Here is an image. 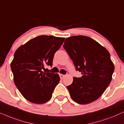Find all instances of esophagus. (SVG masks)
<instances>
[{
  "mask_svg": "<svg viewBox=\"0 0 124 124\" xmlns=\"http://www.w3.org/2000/svg\"><path fill=\"white\" fill-rule=\"evenodd\" d=\"M65 75L62 74H59V77H60V78H61V79H63V78H64V77H65Z\"/></svg>",
  "mask_w": 124,
  "mask_h": 124,
  "instance_id": "34e87169",
  "label": "esophagus"
}]
</instances>
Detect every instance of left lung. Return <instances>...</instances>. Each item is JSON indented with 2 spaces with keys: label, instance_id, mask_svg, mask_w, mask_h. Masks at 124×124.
Returning <instances> with one entry per match:
<instances>
[{
  "label": "left lung",
  "instance_id": "8db88e82",
  "mask_svg": "<svg viewBox=\"0 0 124 124\" xmlns=\"http://www.w3.org/2000/svg\"><path fill=\"white\" fill-rule=\"evenodd\" d=\"M63 48L82 77L73 78L67 87L72 100L79 104H88L102 95L112 81L114 66L109 51L86 36L67 38Z\"/></svg>",
  "mask_w": 124,
  "mask_h": 124
}]
</instances>
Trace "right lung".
Listing matches in <instances>:
<instances>
[{
  "instance_id": "obj_1",
  "label": "right lung",
  "mask_w": 124,
  "mask_h": 124,
  "mask_svg": "<svg viewBox=\"0 0 124 124\" xmlns=\"http://www.w3.org/2000/svg\"><path fill=\"white\" fill-rule=\"evenodd\" d=\"M65 38L40 35L29 40L15 51L11 63L14 82L25 99L43 104L51 99L60 81L58 74L44 73L45 65H53L55 53Z\"/></svg>"
}]
</instances>
